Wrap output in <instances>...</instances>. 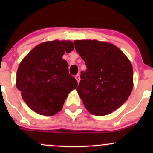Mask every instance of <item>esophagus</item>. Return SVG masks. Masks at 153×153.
I'll use <instances>...</instances> for the list:
<instances>
[{
	"instance_id": "1",
	"label": "esophagus",
	"mask_w": 153,
	"mask_h": 153,
	"mask_svg": "<svg viewBox=\"0 0 153 153\" xmlns=\"http://www.w3.org/2000/svg\"><path fill=\"white\" fill-rule=\"evenodd\" d=\"M75 79H76V80H77V82H80V75H79V74L76 75H75Z\"/></svg>"
}]
</instances>
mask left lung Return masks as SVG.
<instances>
[{
  "label": "left lung",
  "mask_w": 153,
  "mask_h": 153,
  "mask_svg": "<svg viewBox=\"0 0 153 153\" xmlns=\"http://www.w3.org/2000/svg\"><path fill=\"white\" fill-rule=\"evenodd\" d=\"M75 48L87 67L77 91L93 115L105 116L122 106L133 88L130 61L112 44L98 40H75Z\"/></svg>",
  "instance_id": "1"
}]
</instances>
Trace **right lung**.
Returning a JSON list of instances; mask_svg holds the SVG:
<instances>
[{"instance_id":"1","label":"right lung","mask_w":153,"mask_h":153,"mask_svg":"<svg viewBox=\"0 0 153 153\" xmlns=\"http://www.w3.org/2000/svg\"><path fill=\"white\" fill-rule=\"evenodd\" d=\"M74 49L71 41L45 42L32 49L19 64L16 87L28 106L39 114L53 116L78 82L69 74L62 56Z\"/></svg>"}]
</instances>
